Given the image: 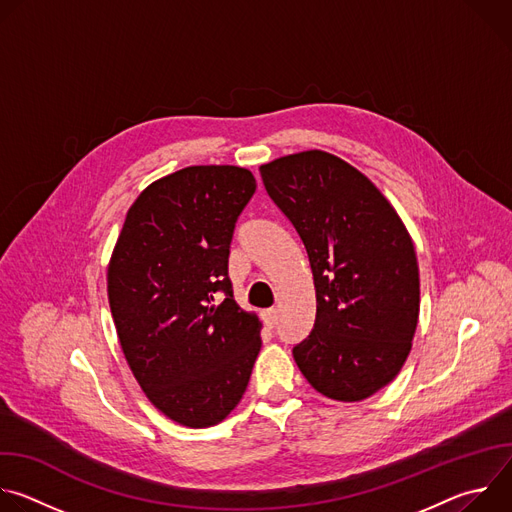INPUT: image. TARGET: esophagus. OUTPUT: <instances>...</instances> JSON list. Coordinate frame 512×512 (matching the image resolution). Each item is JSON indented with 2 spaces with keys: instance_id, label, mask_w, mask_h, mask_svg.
Returning <instances> with one entry per match:
<instances>
[{
  "instance_id": "obj_1",
  "label": "esophagus",
  "mask_w": 512,
  "mask_h": 512,
  "mask_svg": "<svg viewBox=\"0 0 512 512\" xmlns=\"http://www.w3.org/2000/svg\"><path fill=\"white\" fill-rule=\"evenodd\" d=\"M263 320H265V324H267L269 328H273V326L277 324V310H275V308L267 310V312L263 314Z\"/></svg>"
}]
</instances>
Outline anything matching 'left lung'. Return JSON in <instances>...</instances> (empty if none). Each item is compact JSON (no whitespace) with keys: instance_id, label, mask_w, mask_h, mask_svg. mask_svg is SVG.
Wrapping results in <instances>:
<instances>
[{"instance_id":"1","label":"left lung","mask_w":512,"mask_h":512,"mask_svg":"<svg viewBox=\"0 0 512 512\" xmlns=\"http://www.w3.org/2000/svg\"><path fill=\"white\" fill-rule=\"evenodd\" d=\"M259 172L314 275L316 322L294 346L296 364L330 399H367L397 377L411 350L419 318L413 241L381 190L332 154L285 156Z\"/></svg>"}]
</instances>
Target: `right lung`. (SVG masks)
Here are the masks:
<instances>
[{
  "instance_id": "right-lung-1",
  "label": "right lung",
  "mask_w": 512,
  "mask_h": 512,
  "mask_svg": "<svg viewBox=\"0 0 512 512\" xmlns=\"http://www.w3.org/2000/svg\"><path fill=\"white\" fill-rule=\"evenodd\" d=\"M237 166H190L127 210L107 271L125 360L172 421L210 427L241 401L261 348L257 316L233 300L229 253L255 194Z\"/></svg>"
}]
</instances>
